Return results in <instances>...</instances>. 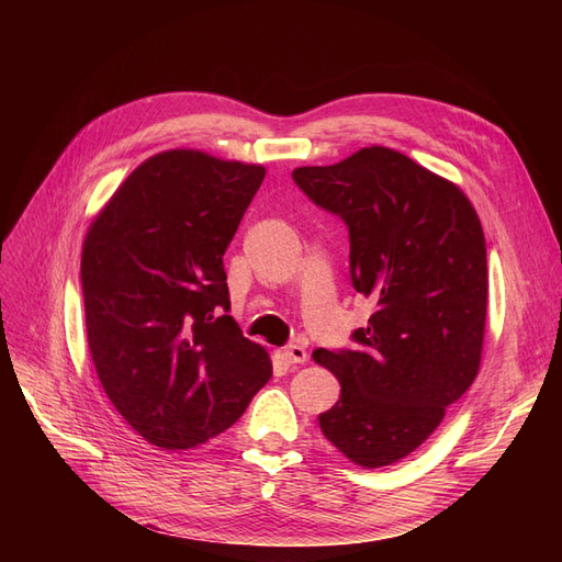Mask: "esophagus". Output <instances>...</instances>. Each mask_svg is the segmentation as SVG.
I'll list each match as a JSON object with an SVG mask.
<instances>
[{
	"label": "esophagus",
	"mask_w": 562,
	"mask_h": 562,
	"mask_svg": "<svg viewBox=\"0 0 562 562\" xmlns=\"http://www.w3.org/2000/svg\"><path fill=\"white\" fill-rule=\"evenodd\" d=\"M281 359L285 366H297L307 361V351L300 345H288L285 349H281Z\"/></svg>",
	"instance_id": "obj_1"
}]
</instances>
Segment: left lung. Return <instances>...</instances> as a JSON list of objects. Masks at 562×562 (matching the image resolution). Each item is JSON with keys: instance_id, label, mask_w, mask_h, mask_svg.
<instances>
[{"instance_id": "8db88e82", "label": "left lung", "mask_w": 562, "mask_h": 562, "mask_svg": "<svg viewBox=\"0 0 562 562\" xmlns=\"http://www.w3.org/2000/svg\"><path fill=\"white\" fill-rule=\"evenodd\" d=\"M293 180L349 229L356 293L375 302L356 349L312 356L342 394L318 427L353 464L380 469L427 440L479 375L487 255L481 220L457 184L389 147H363Z\"/></svg>"}]
</instances>
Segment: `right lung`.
Returning <instances> with one entry per match:
<instances>
[{"mask_svg":"<svg viewBox=\"0 0 562 562\" xmlns=\"http://www.w3.org/2000/svg\"><path fill=\"white\" fill-rule=\"evenodd\" d=\"M265 168L196 149L149 157L91 223L81 293L108 398L147 443L223 434L269 382V353L229 312L223 255Z\"/></svg>","mask_w":562,"mask_h":562,"instance_id":"obj_1","label":"right lung"}]
</instances>
